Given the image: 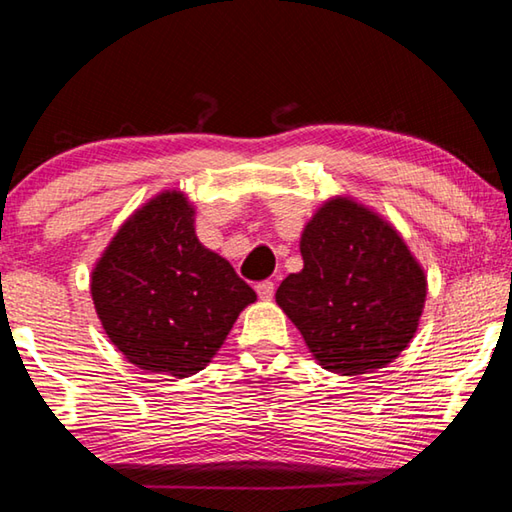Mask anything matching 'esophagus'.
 Listing matches in <instances>:
<instances>
[{
    "label": "esophagus",
    "mask_w": 512,
    "mask_h": 512,
    "mask_svg": "<svg viewBox=\"0 0 512 512\" xmlns=\"http://www.w3.org/2000/svg\"><path fill=\"white\" fill-rule=\"evenodd\" d=\"M255 291H257V296L262 298V300H271L273 298V291H275V284L271 280H262V282H257Z\"/></svg>",
    "instance_id": "esophagus-1"
}]
</instances>
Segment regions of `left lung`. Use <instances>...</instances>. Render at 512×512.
Returning <instances> with one entry per match:
<instances>
[{
    "mask_svg": "<svg viewBox=\"0 0 512 512\" xmlns=\"http://www.w3.org/2000/svg\"><path fill=\"white\" fill-rule=\"evenodd\" d=\"M305 268L275 293L320 366L339 375L384 368L413 339L427 280L402 237L366 207L334 198L300 239Z\"/></svg>",
    "mask_w": 512,
    "mask_h": 512,
    "instance_id": "obj_1",
    "label": "left lung"
}]
</instances>
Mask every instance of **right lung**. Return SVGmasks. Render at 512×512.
I'll list each match as a JSON object with an SVG mask.
<instances>
[{
    "mask_svg": "<svg viewBox=\"0 0 512 512\" xmlns=\"http://www.w3.org/2000/svg\"><path fill=\"white\" fill-rule=\"evenodd\" d=\"M194 210L164 192L121 225L92 273L108 339L137 368L171 377L203 370L255 291L201 246Z\"/></svg>",
    "mask_w": 512,
    "mask_h": 512,
    "instance_id": "right-lung-1",
    "label": "right lung"
}]
</instances>
